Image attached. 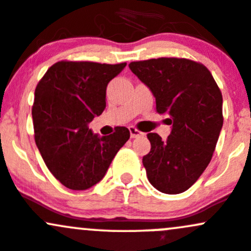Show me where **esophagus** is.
Here are the masks:
<instances>
[{"label": "esophagus", "mask_w": 251, "mask_h": 251, "mask_svg": "<svg viewBox=\"0 0 251 251\" xmlns=\"http://www.w3.org/2000/svg\"><path fill=\"white\" fill-rule=\"evenodd\" d=\"M128 130H130V136H131V138H137V137H139V136H143V132H141V131H138L137 130V128H134L133 126H130V127H128Z\"/></svg>", "instance_id": "obj_1"}]
</instances>
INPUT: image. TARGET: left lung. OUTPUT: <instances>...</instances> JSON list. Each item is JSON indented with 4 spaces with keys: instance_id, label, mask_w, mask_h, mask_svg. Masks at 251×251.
Returning a JSON list of instances; mask_svg holds the SVG:
<instances>
[{
    "instance_id": "8db88e82",
    "label": "left lung",
    "mask_w": 251,
    "mask_h": 251,
    "mask_svg": "<svg viewBox=\"0 0 251 251\" xmlns=\"http://www.w3.org/2000/svg\"><path fill=\"white\" fill-rule=\"evenodd\" d=\"M128 67L152 92L156 112L167 114L172 125L166 141L148 133L151 149L143 157L148 179L163 194H181L212 160L224 123L220 89L207 67L188 59L160 57Z\"/></svg>"
}]
</instances>
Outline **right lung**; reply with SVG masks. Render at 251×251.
I'll return each mask as SVG.
<instances>
[{
  "mask_svg": "<svg viewBox=\"0 0 251 251\" xmlns=\"http://www.w3.org/2000/svg\"><path fill=\"white\" fill-rule=\"evenodd\" d=\"M125 66L60 61L37 85L32 107L36 146L66 188L86 190L101 181L130 138L126 127L102 137L89 128L92 119L104 110L108 83Z\"/></svg>",
  "mask_w": 251,
  "mask_h": 251,
  "instance_id": "add662e5",
  "label": "right lung"
}]
</instances>
